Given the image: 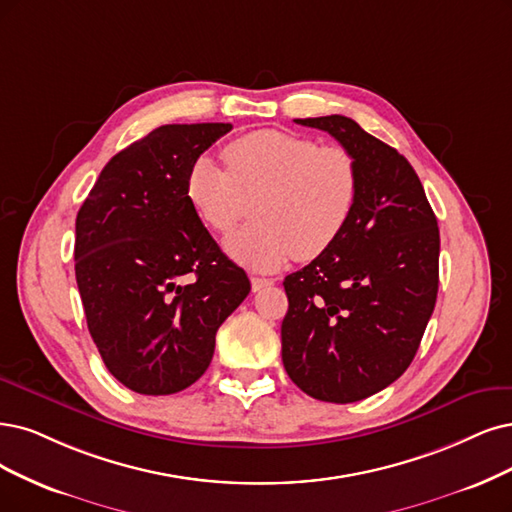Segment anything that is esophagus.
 Wrapping results in <instances>:
<instances>
[{"label":"esophagus","mask_w":512,"mask_h":512,"mask_svg":"<svg viewBox=\"0 0 512 512\" xmlns=\"http://www.w3.org/2000/svg\"><path fill=\"white\" fill-rule=\"evenodd\" d=\"M251 285H253V291H261V289H266V287L274 285V280H272V278H259V276H253V278H251Z\"/></svg>","instance_id":"34e87169"}]
</instances>
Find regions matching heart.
<instances>
[{"label":"heart","mask_w":512,"mask_h":512,"mask_svg":"<svg viewBox=\"0 0 512 512\" xmlns=\"http://www.w3.org/2000/svg\"><path fill=\"white\" fill-rule=\"evenodd\" d=\"M225 170L208 156L185 175V198L198 221L225 232L251 200V217L223 246L240 266L278 270L293 253L314 259L348 227L358 198V164L342 145H318L285 130H255L223 147Z\"/></svg>","instance_id":"heart-1"}]
</instances>
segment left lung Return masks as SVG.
<instances>
[{
  "label": "left lung",
  "mask_w": 512,
  "mask_h": 512,
  "mask_svg": "<svg viewBox=\"0 0 512 512\" xmlns=\"http://www.w3.org/2000/svg\"><path fill=\"white\" fill-rule=\"evenodd\" d=\"M358 164L354 215L329 251L285 278L282 363L312 399L354 403L407 371L437 304L439 225L420 177L352 118L295 120Z\"/></svg>",
  "instance_id": "8db88e82"
}]
</instances>
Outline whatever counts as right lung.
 Returning a JSON list of instances; mask_svg holds the SVG:
<instances>
[{
	"mask_svg": "<svg viewBox=\"0 0 512 512\" xmlns=\"http://www.w3.org/2000/svg\"><path fill=\"white\" fill-rule=\"evenodd\" d=\"M232 124H166L113 156L75 219V280L105 367L132 392L192 386L251 291L185 198L187 168Z\"/></svg>",
	"mask_w": 512,
	"mask_h": 512,
	"instance_id": "right-lung-1",
	"label": "right lung"
}]
</instances>
